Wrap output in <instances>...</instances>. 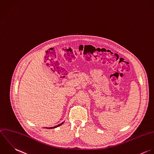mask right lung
<instances>
[{
    "label": "right lung",
    "mask_w": 154,
    "mask_h": 154,
    "mask_svg": "<svg viewBox=\"0 0 154 154\" xmlns=\"http://www.w3.org/2000/svg\"><path fill=\"white\" fill-rule=\"evenodd\" d=\"M64 122H63L62 123H61V124H58V125H56V126H55V127H46L45 128H48V129H52V128H57V127H59V126H60V125H61L63 123H64Z\"/></svg>",
    "instance_id": "obj_1"
}]
</instances>
